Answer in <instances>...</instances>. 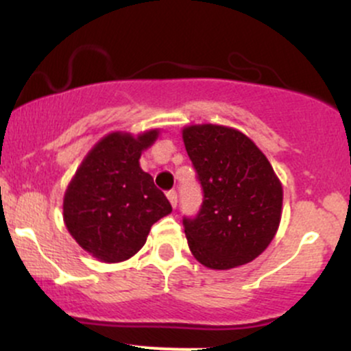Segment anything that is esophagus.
Wrapping results in <instances>:
<instances>
[{"mask_svg":"<svg viewBox=\"0 0 351 351\" xmlns=\"http://www.w3.org/2000/svg\"><path fill=\"white\" fill-rule=\"evenodd\" d=\"M167 198H168V201H170V203H171V206L176 208V201H178V196H176L175 189H171V191L167 193Z\"/></svg>","mask_w":351,"mask_h":351,"instance_id":"1","label":"esophagus"}]
</instances>
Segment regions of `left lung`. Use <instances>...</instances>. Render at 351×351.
<instances>
[{
  "label": "left lung",
  "instance_id": "obj_1",
  "mask_svg": "<svg viewBox=\"0 0 351 351\" xmlns=\"http://www.w3.org/2000/svg\"><path fill=\"white\" fill-rule=\"evenodd\" d=\"M183 142L203 186L198 216L183 226L195 259L228 271L261 256L282 216V184L257 145L224 125H188Z\"/></svg>",
  "mask_w": 351,
  "mask_h": 351
}]
</instances>
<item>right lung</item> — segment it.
<instances>
[{"label": "right lung", "instance_id": "1", "mask_svg": "<svg viewBox=\"0 0 351 351\" xmlns=\"http://www.w3.org/2000/svg\"><path fill=\"white\" fill-rule=\"evenodd\" d=\"M160 130L112 132L99 140L64 193V223L84 251L102 263H122L147 243L153 224L171 204L140 168L142 152Z\"/></svg>", "mask_w": 351, "mask_h": 351}]
</instances>
